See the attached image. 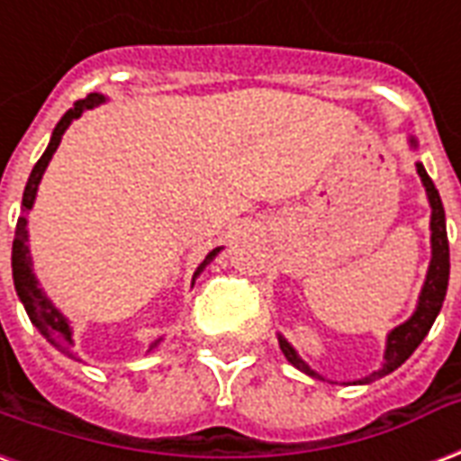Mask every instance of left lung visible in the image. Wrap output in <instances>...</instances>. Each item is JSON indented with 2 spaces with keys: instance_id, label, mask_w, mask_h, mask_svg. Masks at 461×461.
I'll list each match as a JSON object with an SVG mask.
<instances>
[{
  "instance_id": "1",
  "label": "left lung",
  "mask_w": 461,
  "mask_h": 461,
  "mask_svg": "<svg viewBox=\"0 0 461 461\" xmlns=\"http://www.w3.org/2000/svg\"><path fill=\"white\" fill-rule=\"evenodd\" d=\"M412 146H415V139H412ZM418 168V176H420L422 185H425V193H428V200H430L432 217H430V241H432V258L430 268H428V278H425V285H422L420 298H418V308L412 312L403 325H398L395 330L388 332L386 339V354H384V366L378 371H374L371 376H366L359 384H371L376 378L386 376L391 371H395L401 364H403L408 357H411L418 344L425 339V335L430 332L432 322L438 317L442 303H445V293H447V281H449V244H447V227H445V207H442V200H439V193L435 183L430 180V176L425 173L422 163H415ZM278 344H281V352L285 354V359L291 361L295 369H300L303 374H308L312 378H325L320 376L317 371H312L300 359L298 352L293 349L288 339L283 335H278Z\"/></svg>"
}]
</instances>
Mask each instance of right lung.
<instances>
[{"label":"right lung","mask_w":461,"mask_h":461,"mask_svg":"<svg viewBox=\"0 0 461 461\" xmlns=\"http://www.w3.org/2000/svg\"><path fill=\"white\" fill-rule=\"evenodd\" d=\"M104 102V97L102 95H87L85 100H77L73 104V109H68L66 114L60 117V122L56 124V129H53V136H50V144L49 149L43 151V156L39 158V163L33 166V170H31L29 176V183H26V190H23V200H22V217H19V221H16V231H14V244H12V274H14V288H16V295H19V300L23 303V308H26V315L31 317V322L39 327V332L46 339H49L53 347H56L58 352H63L66 357H70V359H77L73 352V330H70V325H68V320L63 317V312L53 305L49 300V295L41 291L39 288V281H36V276H33V268H31V254H29V230H26V212H29L31 207H33V200H36V190H39V183L41 178H43V170L49 168L50 158H53V153H56V149L60 146V139H63V134H66V129L70 126V122L73 119H77L80 114H83L85 109H92L97 107V104H102ZM220 249H212L207 257H204V261L200 266H197L195 271V278L200 274H203V268L210 261H212L217 254H220ZM193 278V281H195ZM161 342V339H156V342L149 347V349H153L156 344Z\"/></svg>","instance_id":"right-lung-1"}]
</instances>
